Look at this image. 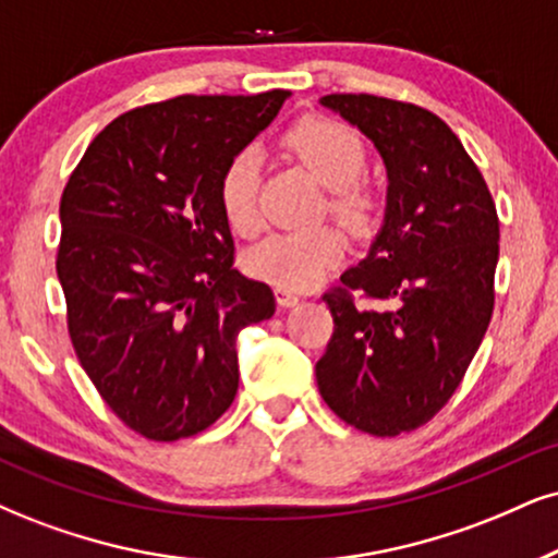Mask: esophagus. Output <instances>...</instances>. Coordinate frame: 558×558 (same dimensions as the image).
Instances as JSON below:
<instances>
[{
    "label": "esophagus",
    "mask_w": 558,
    "mask_h": 558,
    "mask_svg": "<svg viewBox=\"0 0 558 558\" xmlns=\"http://www.w3.org/2000/svg\"><path fill=\"white\" fill-rule=\"evenodd\" d=\"M274 294H277L279 307H294L300 302V294H294L292 290H284V287H277Z\"/></svg>",
    "instance_id": "esophagus-1"
}]
</instances>
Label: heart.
I'll return each instance as SVG.
<instances>
[{"label":"heart","instance_id":"1","mask_svg":"<svg viewBox=\"0 0 558 558\" xmlns=\"http://www.w3.org/2000/svg\"><path fill=\"white\" fill-rule=\"evenodd\" d=\"M284 149L320 185L331 191L328 211L352 232H362L375 217V198L360 178L367 168V147L347 123L307 116L284 134ZM260 162L253 149L232 155L219 175V206L238 235H256ZM343 258V240L331 227L274 232L251 247L243 266L251 277L284 290H311Z\"/></svg>","mask_w":558,"mask_h":558}]
</instances>
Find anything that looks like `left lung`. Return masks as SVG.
Returning a JSON list of instances; mask_svg holds the SVG:
<instances>
[{"mask_svg":"<svg viewBox=\"0 0 558 558\" xmlns=\"http://www.w3.org/2000/svg\"><path fill=\"white\" fill-rule=\"evenodd\" d=\"M388 170L369 253L323 294L333 336L315 364L323 401L375 437L429 422L456 393L494 311L499 219L484 175L439 116L377 95H326ZM352 291L384 302L356 306Z\"/></svg>","mask_w":558,"mask_h":558,"instance_id":"left-lung-1","label":"left lung"}]
</instances>
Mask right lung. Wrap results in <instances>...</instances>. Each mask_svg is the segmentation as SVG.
Listing matches in <instances>:
<instances>
[{"label":"right lung","instance_id":"add662e5","mask_svg":"<svg viewBox=\"0 0 558 558\" xmlns=\"http://www.w3.org/2000/svg\"><path fill=\"white\" fill-rule=\"evenodd\" d=\"M287 89L178 95L95 136L61 194L57 274L74 352L102 401L155 442L198 435L238 393V333L277 311L238 268L219 175Z\"/></svg>","mask_w":558,"mask_h":558}]
</instances>
